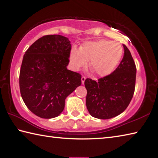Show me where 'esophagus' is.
<instances>
[{"mask_svg":"<svg viewBox=\"0 0 158 158\" xmlns=\"http://www.w3.org/2000/svg\"><path fill=\"white\" fill-rule=\"evenodd\" d=\"M85 80V77H81V82H82V84H84Z\"/></svg>","mask_w":158,"mask_h":158,"instance_id":"1","label":"esophagus"}]
</instances>
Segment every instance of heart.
Listing matches in <instances>:
<instances>
[{"label":"heart","instance_id":"1","mask_svg":"<svg viewBox=\"0 0 158 158\" xmlns=\"http://www.w3.org/2000/svg\"><path fill=\"white\" fill-rule=\"evenodd\" d=\"M123 56V48L118 43L108 40L88 41L79 50L73 48L70 53V63L78 71L89 62V67L98 77L110 75L118 66Z\"/></svg>","mask_w":158,"mask_h":158}]
</instances>
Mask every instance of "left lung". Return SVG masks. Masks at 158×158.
<instances>
[{"label":"left lung","mask_w":158,"mask_h":158,"mask_svg":"<svg viewBox=\"0 0 158 158\" xmlns=\"http://www.w3.org/2000/svg\"><path fill=\"white\" fill-rule=\"evenodd\" d=\"M124 57L119 66L110 75L85 80L87 90L86 107L97 119H108L123 113L133 98L135 87L136 66L131 52L125 45Z\"/></svg>","instance_id":"1"}]
</instances>
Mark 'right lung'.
Instances as JSON below:
<instances>
[{
  "instance_id": "add662e5",
  "label": "right lung",
  "mask_w": 158,
  "mask_h": 158,
  "mask_svg": "<svg viewBox=\"0 0 158 158\" xmlns=\"http://www.w3.org/2000/svg\"><path fill=\"white\" fill-rule=\"evenodd\" d=\"M71 44L54 34L39 39L23 59L19 76L21 94L28 109L39 117L59 116L65 100L81 84V75L67 69Z\"/></svg>"
}]
</instances>
